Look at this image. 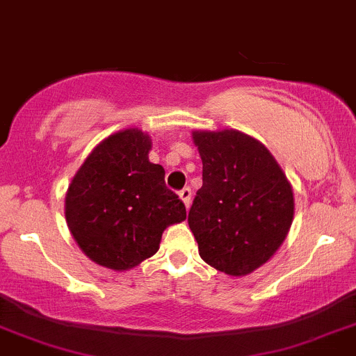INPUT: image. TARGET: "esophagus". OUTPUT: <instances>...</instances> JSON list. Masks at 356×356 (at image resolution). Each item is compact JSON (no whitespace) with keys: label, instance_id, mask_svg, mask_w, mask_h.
Returning <instances> with one entry per match:
<instances>
[{"label":"esophagus","instance_id":"34e87169","mask_svg":"<svg viewBox=\"0 0 356 356\" xmlns=\"http://www.w3.org/2000/svg\"><path fill=\"white\" fill-rule=\"evenodd\" d=\"M179 198H181V200H183L185 207L188 209L190 205H192V190H190V188H183L181 192H179Z\"/></svg>","mask_w":356,"mask_h":356}]
</instances>
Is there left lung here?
Segmentation results:
<instances>
[{"label":"left lung","instance_id":"8db88e82","mask_svg":"<svg viewBox=\"0 0 356 356\" xmlns=\"http://www.w3.org/2000/svg\"><path fill=\"white\" fill-rule=\"evenodd\" d=\"M202 188L188 225L202 259L231 277L265 265L293 220V192L280 164L254 137L234 129L193 131Z\"/></svg>","mask_w":356,"mask_h":356}]
</instances>
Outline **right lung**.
<instances>
[{
	"label": "right lung",
	"instance_id": "obj_1",
	"mask_svg": "<svg viewBox=\"0 0 356 356\" xmlns=\"http://www.w3.org/2000/svg\"><path fill=\"white\" fill-rule=\"evenodd\" d=\"M151 137L125 129L102 140L66 193V220L88 258L110 270H131L159 250L163 231L186 219L185 204L149 161Z\"/></svg>",
	"mask_w": 356,
	"mask_h": 356
}]
</instances>
